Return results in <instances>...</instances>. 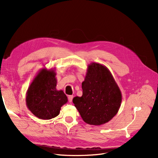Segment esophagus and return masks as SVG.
I'll use <instances>...</instances> for the list:
<instances>
[{"label": "esophagus", "instance_id": "obj_1", "mask_svg": "<svg viewBox=\"0 0 158 158\" xmlns=\"http://www.w3.org/2000/svg\"><path fill=\"white\" fill-rule=\"evenodd\" d=\"M73 98V95H70V96H68V101L69 102L72 103V100Z\"/></svg>", "mask_w": 158, "mask_h": 158}]
</instances>
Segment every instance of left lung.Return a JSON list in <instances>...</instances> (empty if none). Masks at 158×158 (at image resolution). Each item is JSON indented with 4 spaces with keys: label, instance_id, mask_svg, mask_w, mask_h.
I'll return each mask as SVG.
<instances>
[{
    "label": "left lung",
    "instance_id": "8db88e82",
    "mask_svg": "<svg viewBox=\"0 0 158 158\" xmlns=\"http://www.w3.org/2000/svg\"><path fill=\"white\" fill-rule=\"evenodd\" d=\"M82 96L73 98V103L86 124L100 126L117 114L121 106L122 93L106 66L90 63L82 83Z\"/></svg>",
    "mask_w": 158,
    "mask_h": 158
}]
</instances>
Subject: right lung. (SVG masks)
<instances>
[{
    "label": "right lung",
    "mask_w": 158,
    "mask_h": 158,
    "mask_svg": "<svg viewBox=\"0 0 158 158\" xmlns=\"http://www.w3.org/2000/svg\"><path fill=\"white\" fill-rule=\"evenodd\" d=\"M57 80L53 69H40L26 93V104L37 118L50 120L60 113L61 107L68 102L63 90H57Z\"/></svg>",
    "instance_id": "add662e5"
}]
</instances>
